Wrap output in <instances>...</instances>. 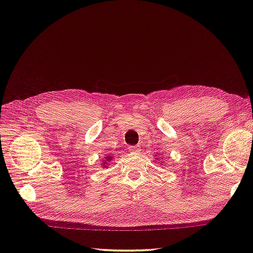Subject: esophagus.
Masks as SVG:
<instances>
[{
    "label": "esophagus",
    "mask_w": 253,
    "mask_h": 253,
    "mask_svg": "<svg viewBox=\"0 0 253 253\" xmlns=\"http://www.w3.org/2000/svg\"><path fill=\"white\" fill-rule=\"evenodd\" d=\"M128 151H129L130 153H138L139 147L138 146H129L128 147Z\"/></svg>",
    "instance_id": "1"
}]
</instances>
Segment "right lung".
<instances>
[{"instance_id":"1","label":"right lung","mask_w":253,"mask_h":253,"mask_svg":"<svg viewBox=\"0 0 253 253\" xmlns=\"http://www.w3.org/2000/svg\"><path fill=\"white\" fill-rule=\"evenodd\" d=\"M107 161H110V156L107 157ZM102 164H104V163H102Z\"/></svg>"}]
</instances>
